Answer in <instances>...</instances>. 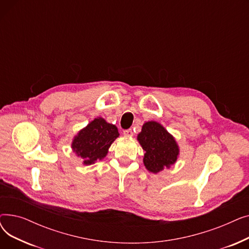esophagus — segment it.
I'll use <instances>...</instances> for the list:
<instances>
[{
	"instance_id": "34e87169",
	"label": "esophagus",
	"mask_w": 249,
	"mask_h": 249,
	"mask_svg": "<svg viewBox=\"0 0 249 249\" xmlns=\"http://www.w3.org/2000/svg\"><path fill=\"white\" fill-rule=\"evenodd\" d=\"M123 134L125 136H133V131L132 129H127V130H124L123 131Z\"/></svg>"
}]
</instances>
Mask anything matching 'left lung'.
<instances>
[{"label":"left lung","instance_id":"obj_1","mask_svg":"<svg viewBox=\"0 0 249 249\" xmlns=\"http://www.w3.org/2000/svg\"><path fill=\"white\" fill-rule=\"evenodd\" d=\"M137 139L145 151L143 162L149 172L158 174L177 161L178 146L173 135L160 123L146 122L142 126Z\"/></svg>","mask_w":249,"mask_h":249}]
</instances>
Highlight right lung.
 Here are the masks:
<instances>
[{
    "instance_id": "right-lung-1",
    "label": "right lung",
    "mask_w": 249,
    "mask_h": 249,
    "mask_svg": "<svg viewBox=\"0 0 249 249\" xmlns=\"http://www.w3.org/2000/svg\"><path fill=\"white\" fill-rule=\"evenodd\" d=\"M118 136L119 132L115 125L107 123L103 118H96L77 133L71 147L84 160V164L89 165L104 159Z\"/></svg>"
}]
</instances>
